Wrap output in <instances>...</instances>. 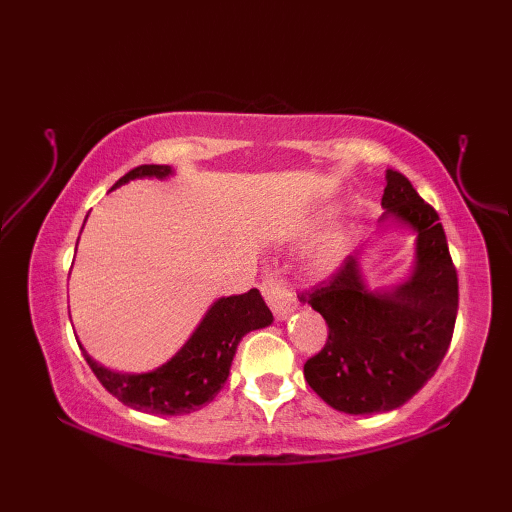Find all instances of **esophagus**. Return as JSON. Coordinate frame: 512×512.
I'll use <instances>...</instances> for the list:
<instances>
[{
    "mask_svg": "<svg viewBox=\"0 0 512 512\" xmlns=\"http://www.w3.org/2000/svg\"><path fill=\"white\" fill-rule=\"evenodd\" d=\"M262 295L266 303L273 310L277 319H286L288 314L297 308V295L284 279H264L262 281Z\"/></svg>",
    "mask_w": 512,
    "mask_h": 512,
    "instance_id": "esophagus-1",
    "label": "esophagus"
}]
</instances>
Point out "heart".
Returning a JSON list of instances; mask_svg holds the SVG:
<instances>
[{"mask_svg": "<svg viewBox=\"0 0 512 512\" xmlns=\"http://www.w3.org/2000/svg\"><path fill=\"white\" fill-rule=\"evenodd\" d=\"M343 250H345V237H343V233L334 231L330 235H325L319 242V246L314 248L312 262L317 264L319 268H330V266L339 262Z\"/></svg>", "mask_w": 512, "mask_h": 512, "instance_id": "b5f03b06", "label": "heart"}]
</instances>
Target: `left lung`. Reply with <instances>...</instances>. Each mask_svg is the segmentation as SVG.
I'll return each instance as SVG.
<instances>
[{"label":"left lung","mask_w":512,"mask_h":512,"mask_svg":"<svg viewBox=\"0 0 512 512\" xmlns=\"http://www.w3.org/2000/svg\"><path fill=\"white\" fill-rule=\"evenodd\" d=\"M380 204L418 231L409 281L367 292L356 257H347L330 279L299 295L328 323V341L303 376L330 407L352 416L391 411L418 394L447 354L458 317V270L436 209L394 169Z\"/></svg>","instance_id":"left-lung-1"}]
</instances>
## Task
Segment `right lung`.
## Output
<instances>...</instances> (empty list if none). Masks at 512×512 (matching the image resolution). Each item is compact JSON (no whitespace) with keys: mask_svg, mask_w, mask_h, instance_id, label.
<instances>
[{"mask_svg":"<svg viewBox=\"0 0 512 512\" xmlns=\"http://www.w3.org/2000/svg\"><path fill=\"white\" fill-rule=\"evenodd\" d=\"M169 173V165H140L127 171L112 189L134 178H167ZM270 323L273 312L268 310L259 290L250 288L244 295L215 301L187 345L154 372L118 374L92 361L83 347L81 350L99 383L123 405L158 416H182L217 396L231 372L242 336Z\"/></svg>","mask_w":512,"mask_h":512,"instance_id":"1","label":"right lung"}]
</instances>
